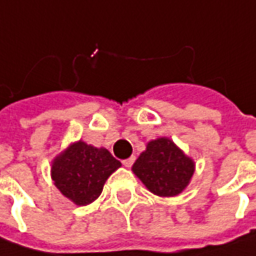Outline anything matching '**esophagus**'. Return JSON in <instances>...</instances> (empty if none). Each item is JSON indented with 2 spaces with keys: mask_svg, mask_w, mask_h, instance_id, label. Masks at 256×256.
<instances>
[{
  "mask_svg": "<svg viewBox=\"0 0 256 256\" xmlns=\"http://www.w3.org/2000/svg\"><path fill=\"white\" fill-rule=\"evenodd\" d=\"M133 162H134V157H130L123 161V165H124L126 168H128V166H132V165H133Z\"/></svg>",
  "mask_w": 256,
  "mask_h": 256,
  "instance_id": "esophagus-1",
  "label": "esophagus"
}]
</instances>
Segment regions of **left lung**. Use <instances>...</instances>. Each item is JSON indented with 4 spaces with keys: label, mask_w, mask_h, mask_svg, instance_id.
I'll list each match as a JSON object with an SVG mask.
<instances>
[{
    "label": "left lung",
    "mask_w": 256,
    "mask_h": 256,
    "mask_svg": "<svg viewBox=\"0 0 256 256\" xmlns=\"http://www.w3.org/2000/svg\"><path fill=\"white\" fill-rule=\"evenodd\" d=\"M132 171L151 194L174 198L182 194L194 174V161L168 137L147 142Z\"/></svg>",
    "instance_id": "obj_1"
}]
</instances>
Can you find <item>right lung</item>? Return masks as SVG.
Here are the masks:
<instances>
[{
    "mask_svg": "<svg viewBox=\"0 0 256 256\" xmlns=\"http://www.w3.org/2000/svg\"><path fill=\"white\" fill-rule=\"evenodd\" d=\"M120 166L106 148L78 140L52 161V179L62 196L77 206H86L98 199L108 178Z\"/></svg>",
    "mask_w": 256,
    "mask_h": 256,
    "instance_id": "1",
    "label": "right lung"
}]
</instances>
